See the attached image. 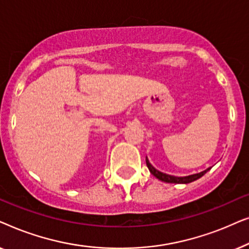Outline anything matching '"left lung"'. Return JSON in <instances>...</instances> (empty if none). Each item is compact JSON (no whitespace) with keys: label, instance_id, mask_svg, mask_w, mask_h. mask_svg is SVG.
I'll return each instance as SVG.
<instances>
[{"label":"left lung","instance_id":"obj_1","mask_svg":"<svg viewBox=\"0 0 249 249\" xmlns=\"http://www.w3.org/2000/svg\"><path fill=\"white\" fill-rule=\"evenodd\" d=\"M146 165H147V168L151 173L154 177H156L159 180H161V181H164V182H169V183H189L192 181H195V180L199 179L200 177L205 175V173L209 171V169H206L205 171L203 172H199V173H196V175H192V176H188V177H175V176H170V175H165V173H162L160 172L159 170H156L154 166H152L151 163L148 162L147 158H146Z\"/></svg>","mask_w":249,"mask_h":249}]
</instances>
